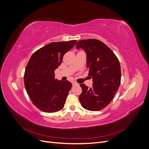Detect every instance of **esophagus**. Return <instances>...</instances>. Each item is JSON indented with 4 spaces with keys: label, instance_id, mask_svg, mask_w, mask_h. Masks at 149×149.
I'll list each match as a JSON object with an SVG mask.
<instances>
[{
    "label": "esophagus",
    "instance_id": "1",
    "mask_svg": "<svg viewBox=\"0 0 149 149\" xmlns=\"http://www.w3.org/2000/svg\"><path fill=\"white\" fill-rule=\"evenodd\" d=\"M72 85H73V86H77V85H78V84L77 83H76V82H73V83H72Z\"/></svg>",
    "mask_w": 149,
    "mask_h": 149
}]
</instances>
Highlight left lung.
<instances>
[{
  "label": "left lung",
  "instance_id": "obj_1",
  "mask_svg": "<svg viewBox=\"0 0 149 149\" xmlns=\"http://www.w3.org/2000/svg\"><path fill=\"white\" fill-rule=\"evenodd\" d=\"M76 46L86 53L88 75L93 81L91 88L80 84L81 104L89 111H100L111 102L119 88L121 72L119 60L109 47L98 40H80Z\"/></svg>",
  "mask_w": 149,
  "mask_h": 149
}]
</instances>
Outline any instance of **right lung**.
<instances>
[{"label":"right lung","instance_id":"obj_1","mask_svg":"<svg viewBox=\"0 0 149 149\" xmlns=\"http://www.w3.org/2000/svg\"><path fill=\"white\" fill-rule=\"evenodd\" d=\"M76 40L52 42L36 51L26 66L24 84L33 104L45 112H55L64 107L71 83L55 78L65 54Z\"/></svg>","mask_w":149,"mask_h":149}]
</instances>
